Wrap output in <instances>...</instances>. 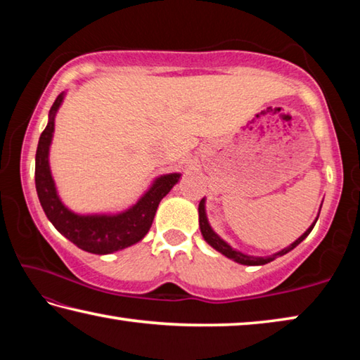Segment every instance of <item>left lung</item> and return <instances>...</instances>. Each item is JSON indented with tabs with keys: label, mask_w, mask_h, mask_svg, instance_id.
<instances>
[{
	"label": "left lung",
	"mask_w": 360,
	"mask_h": 360,
	"mask_svg": "<svg viewBox=\"0 0 360 360\" xmlns=\"http://www.w3.org/2000/svg\"><path fill=\"white\" fill-rule=\"evenodd\" d=\"M205 202H206V200L202 198V202H200V205H198V222H200V230H202V235H203L205 241L208 243L211 248H214L217 252H221L222 255H225V257H229V259H231L233 262H236V264H241V265H265V264H268V262L275 260L276 257H281V255L290 252L292 249L297 248L304 238H307V236L309 235V231L313 230L314 224H316V221H318V217H319V216L316 217L314 222L309 225L308 230L304 231V233L300 236V238H297L288 248L281 249V251H279V252H275V254H271V255H266V257H257V255H248L245 252L236 251V249L231 248L227 241H224L221 236H219L216 231L211 229V225L208 222V217H206Z\"/></svg>",
	"instance_id": "left-lung-1"
}]
</instances>
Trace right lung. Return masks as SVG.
Listing matches in <instances>:
<instances>
[{
  "label": "right lung",
  "mask_w": 360,
  "mask_h": 360,
  "mask_svg": "<svg viewBox=\"0 0 360 360\" xmlns=\"http://www.w3.org/2000/svg\"><path fill=\"white\" fill-rule=\"evenodd\" d=\"M63 98L65 92L53 101L49 111L47 127L41 133L36 149L34 182L42 210L53 227L82 251L103 255L136 245L149 231L158 203L178 184L181 173L158 176L135 205L115 214H77L71 211L58 197L56 181L52 178L51 165H49V150L56 130V115Z\"/></svg>",
  "instance_id": "add662e5"
}]
</instances>
